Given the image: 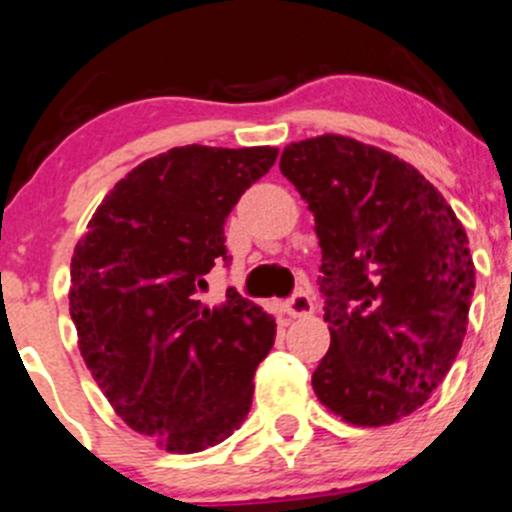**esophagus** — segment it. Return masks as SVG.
<instances>
[{
	"label": "esophagus",
	"instance_id": "obj_1",
	"mask_svg": "<svg viewBox=\"0 0 512 512\" xmlns=\"http://www.w3.org/2000/svg\"><path fill=\"white\" fill-rule=\"evenodd\" d=\"M284 311H287L292 319H301V316H309L311 311H314V299H311V294L306 292H297L292 299L284 304Z\"/></svg>",
	"mask_w": 512,
	"mask_h": 512
}]
</instances>
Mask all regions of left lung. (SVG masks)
<instances>
[{
  "label": "left lung",
  "mask_w": 512,
  "mask_h": 512,
  "mask_svg": "<svg viewBox=\"0 0 512 512\" xmlns=\"http://www.w3.org/2000/svg\"><path fill=\"white\" fill-rule=\"evenodd\" d=\"M314 213L331 346L311 375L343 422L383 427L429 400L461 351L476 287L444 196L395 154L341 134L279 159Z\"/></svg>",
  "instance_id": "8db88e82"
}]
</instances>
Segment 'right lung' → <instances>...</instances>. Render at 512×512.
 <instances>
[{
    "instance_id": "obj_1",
    "label": "right lung",
    "mask_w": 512,
    "mask_h": 512,
    "mask_svg": "<svg viewBox=\"0 0 512 512\" xmlns=\"http://www.w3.org/2000/svg\"><path fill=\"white\" fill-rule=\"evenodd\" d=\"M274 147L188 144L132 169L102 198L71 260L78 348L127 427L174 454L220 444L252 405L274 319L228 289L201 301L228 262L223 225L272 169Z\"/></svg>"
}]
</instances>
